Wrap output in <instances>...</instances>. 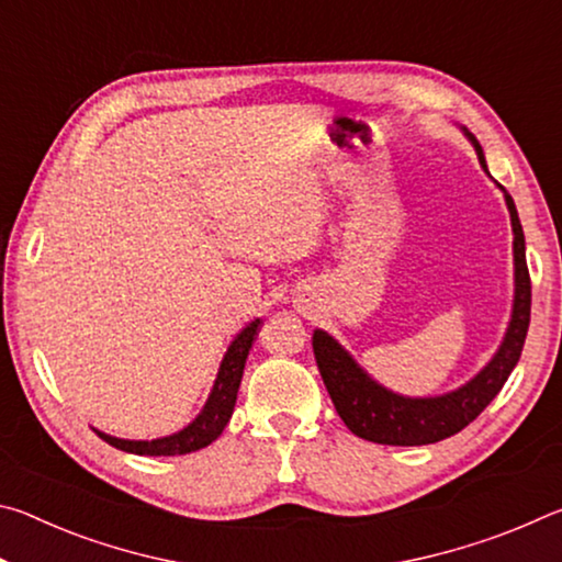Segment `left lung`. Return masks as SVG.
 Masks as SVG:
<instances>
[{
	"label": "left lung",
	"mask_w": 562,
	"mask_h": 562,
	"mask_svg": "<svg viewBox=\"0 0 562 562\" xmlns=\"http://www.w3.org/2000/svg\"><path fill=\"white\" fill-rule=\"evenodd\" d=\"M461 131L475 148L481 168L488 173L481 144L471 136L469 128L461 126ZM496 186L506 198L513 227V307L506 335L479 374L446 394L404 396L379 384L329 331L315 329L312 335V349H315L322 382L327 386L331 404L347 429L359 439L386 446H426L449 439L465 429L496 398L516 369L530 325V274L526 265V237H522L516 203L506 188L501 183Z\"/></svg>",
	"instance_id": "8db88e82"
}]
</instances>
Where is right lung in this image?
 <instances>
[{
  "label": "right lung",
  "mask_w": 562,
  "mask_h": 562,
  "mask_svg": "<svg viewBox=\"0 0 562 562\" xmlns=\"http://www.w3.org/2000/svg\"><path fill=\"white\" fill-rule=\"evenodd\" d=\"M258 327H260V317L252 319L250 325H245L240 329L231 347H227L225 357L221 361V369H217V376L213 382L211 394H207V402L203 404L201 414H198L193 422L176 434L160 436V439H146V441H133V439H119V436L97 431L103 441L116 446V449L126 451V453H138V456H183V453H193L198 449H205L207 443H213L217 436L223 434V429L231 422L233 408L237 402V389H240L243 382V369H245V359L250 355V347L255 337H258Z\"/></svg>",
  "instance_id": "add662e5"
}]
</instances>
